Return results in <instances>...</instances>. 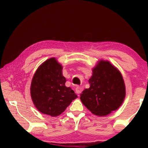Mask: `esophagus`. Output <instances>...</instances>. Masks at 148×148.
I'll return each instance as SVG.
<instances>
[{
	"mask_svg": "<svg viewBox=\"0 0 148 148\" xmlns=\"http://www.w3.org/2000/svg\"><path fill=\"white\" fill-rule=\"evenodd\" d=\"M83 89H84V88H83V87H82V86H78V87H76V91L77 93L79 94V93H80V92H81L82 91H83Z\"/></svg>",
	"mask_w": 148,
	"mask_h": 148,
	"instance_id": "34e87169",
	"label": "esophagus"
}]
</instances>
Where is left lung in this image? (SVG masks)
<instances>
[{"instance_id":"1","label":"left lung","mask_w":148,"mask_h":148,"mask_svg":"<svg viewBox=\"0 0 148 148\" xmlns=\"http://www.w3.org/2000/svg\"><path fill=\"white\" fill-rule=\"evenodd\" d=\"M90 87L82 91L80 100L92 114L105 116L121 106L126 89L121 72L108 61L100 60L92 70Z\"/></svg>"}]
</instances>
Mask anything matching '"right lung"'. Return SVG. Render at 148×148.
I'll return each mask as SVG.
<instances>
[{
    "label": "right lung",
    "mask_w": 148,
    "mask_h": 148,
    "mask_svg": "<svg viewBox=\"0 0 148 148\" xmlns=\"http://www.w3.org/2000/svg\"><path fill=\"white\" fill-rule=\"evenodd\" d=\"M62 66L55 57L47 59L35 72L31 84L33 104L42 114L56 117L77 98L71 87L65 86Z\"/></svg>",
    "instance_id": "add662e5"
}]
</instances>
